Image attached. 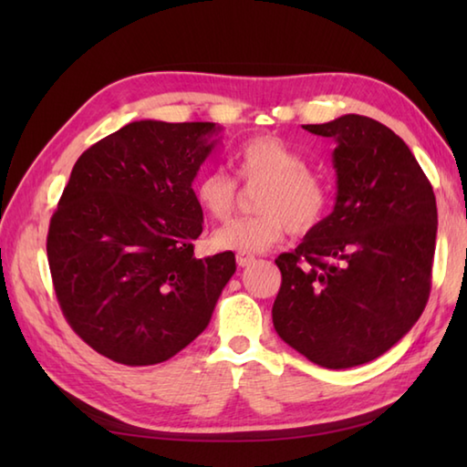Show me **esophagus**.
Instances as JSON below:
<instances>
[{
  "mask_svg": "<svg viewBox=\"0 0 467 467\" xmlns=\"http://www.w3.org/2000/svg\"><path fill=\"white\" fill-rule=\"evenodd\" d=\"M253 263H254V256L253 254H246V253L236 254V265H239V266H249Z\"/></svg>",
  "mask_w": 467,
  "mask_h": 467,
  "instance_id": "34e87169",
  "label": "esophagus"
}]
</instances>
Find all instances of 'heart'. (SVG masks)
Wrapping results in <instances>:
<instances>
[{"mask_svg": "<svg viewBox=\"0 0 467 467\" xmlns=\"http://www.w3.org/2000/svg\"><path fill=\"white\" fill-rule=\"evenodd\" d=\"M234 172L244 184H263L254 208L259 214L239 218L213 234L218 251L265 253L293 234H306L323 221L329 188L323 178L306 168V161L293 146L276 136H254L236 148ZM194 201L214 221L233 214L239 186L221 171H204L196 176Z\"/></svg>", "mask_w": 467, "mask_h": 467, "instance_id": "b5f03b06", "label": "heart"}]
</instances>
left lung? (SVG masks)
I'll use <instances>...</instances> for the list:
<instances>
[{
    "mask_svg": "<svg viewBox=\"0 0 467 467\" xmlns=\"http://www.w3.org/2000/svg\"><path fill=\"white\" fill-rule=\"evenodd\" d=\"M303 128L335 140L337 202L276 256L273 325L309 361L347 369L391 349L423 313L438 206L408 144L381 122L345 114Z\"/></svg>",
    "mask_w": 467,
    "mask_h": 467,
    "instance_id": "8db88e82",
    "label": "left lung"
}]
</instances>
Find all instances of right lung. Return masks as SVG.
<instances>
[{
  "label": "right lung",
  "instance_id": "add662e5",
  "mask_svg": "<svg viewBox=\"0 0 467 467\" xmlns=\"http://www.w3.org/2000/svg\"><path fill=\"white\" fill-rule=\"evenodd\" d=\"M214 132V122H130L72 168L49 221V273L69 327L108 359H171L206 329L236 271L231 251L194 256L192 181Z\"/></svg>",
  "mask_w": 467,
  "mask_h": 467
}]
</instances>
